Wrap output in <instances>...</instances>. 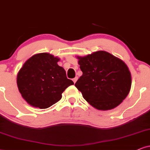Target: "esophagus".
<instances>
[{
    "mask_svg": "<svg viewBox=\"0 0 150 150\" xmlns=\"http://www.w3.org/2000/svg\"><path fill=\"white\" fill-rule=\"evenodd\" d=\"M77 79H78V77H75V78H73V82L75 83V82H76V81H77Z\"/></svg>",
    "mask_w": 150,
    "mask_h": 150,
    "instance_id": "obj_1",
    "label": "esophagus"
}]
</instances>
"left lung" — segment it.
<instances>
[{
	"mask_svg": "<svg viewBox=\"0 0 150 150\" xmlns=\"http://www.w3.org/2000/svg\"><path fill=\"white\" fill-rule=\"evenodd\" d=\"M77 58L83 74L75 86L89 105L102 111L120 105L132 86V75L126 64L104 50Z\"/></svg>",
	"mask_w": 150,
	"mask_h": 150,
	"instance_id": "1",
	"label": "left lung"
}]
</instances>
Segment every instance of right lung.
<instances>
[{
    "instance_id": "right-lung-1",
    "label": "right lung",
    "mask_w": 150,
    "mask_h": 150,
    "mask_svg": "<svg viewBox=\"0 0 150 150\" xmlns=\"http://www.w3.org/2000/svg\"><path fill=\"white\" fill-rule=\"evenodd\" d=\"M60 59L47 52L34 54L25 62L16 82L22 98L34 107L46 109L61 100L73 81L57 64Z\"/></svg>"
}]
</instances>
